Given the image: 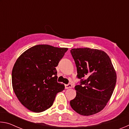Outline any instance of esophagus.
I'll return each mask as SVG.
<instances>
[{
    "instance_id": "esophagus-1",
    "label": "esophagus",
    "mask_w": 129,
    "mask_h": 129,
    "mask_svg": "<svg viewBox=\"0 0 129 129\" xmlns=\"http://www.w3.org/2000/svg\"><path fill=\"white\" fill-rule=\"evenodd\" d=\"M72 87V85L71 84H68L65 85V89L71 88Z\"/></svg>"
}]
</instances>
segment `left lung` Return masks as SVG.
<instances>
[{
  "mask_svg": "<svg viewBox=\"0 0 129 129\" xmlns=\"http://www.w3.org/2000/svg\"><path fill=\"white\" fill-rule=\"evenodd\" d=\"M71 53L77 67V77L81 80L75 87L76 96L70 105L80 115L96 114L105 107L116 84L112 61L101 50L73 48Z\"/></svg>",
  "mask_w": 129,
  "mask_h": 129,
  "instance_id": "1",
  "label": "left lung"
}]
</instances>
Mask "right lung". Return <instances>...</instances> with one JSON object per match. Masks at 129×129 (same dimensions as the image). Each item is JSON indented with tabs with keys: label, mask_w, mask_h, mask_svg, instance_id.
<instances>
[{
	"label": "right lung",
	"mask_w": 129,
	"mask_h": 129,
	"mask_svg": "<svg viewBox=\"0 0 129 129\" xmlns=\"http://www.w3.org/2000/svg\"><path fill=\"white\" fill-rule=\"evenodd\" d=\"M68 51L67 48L37 45L23 53L12 71V88L21 104L40 113L49 109L57 93L65 88L57 82L56 68Z\"/></svg>",
	"instance_id": "add662e5"
}]
</instances>
